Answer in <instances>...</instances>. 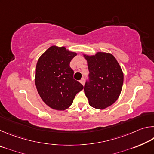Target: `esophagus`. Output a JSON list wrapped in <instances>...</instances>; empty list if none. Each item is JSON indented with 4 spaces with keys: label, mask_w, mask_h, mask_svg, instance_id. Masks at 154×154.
<instances>
[{
    "label": "esophagus",
    "mask_w": 154,
    "mask_h": 154,
    "mask_svg": "<svg viewBox=\"0 0 154 154\" xmlns=\"http://www.w3.org/2000/svg\"><path fill=\"white\" fill-rule=\"evenodd\" d=\"M80 83H82V85H84V83H85V79H84V78H82V79L80 80Z\"/></svg>",
    "instance_id": "1"
}]
</instances>
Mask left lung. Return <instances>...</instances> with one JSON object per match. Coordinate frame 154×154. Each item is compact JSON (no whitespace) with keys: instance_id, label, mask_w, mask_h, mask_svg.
<instances>
[{"instance_id":"left-lung-1","label":"left lung","mask_w":154,"mask_h":154,"mask_svg":"<svg viewBox=\"0 0 154 154\" xmlns=\"http://www.w3.org/2000/svg\"><path fill=\"white\" fill-rule=\"evenodd\" d=\"M87 60L89 79L84 85L85 94L91 106L103 109L118 100L124 82V74L118 61L111 54L98 52L84 55Z\"/></svg>"}]
</instances>
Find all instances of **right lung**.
Instances as JSON below:
<instances>
[{
	"label": "right lung",
	"mask_w": 154,
	"mask_h": 154,
	"mask_svg": "<svg viewBox=\"0 0 154 154\" xmlns=\"http://www.w3.org/2000/svg\"><path fill=\"white\" fill-rule=\"evenodd\" d=\"M77 56L64 47L51 46L38 60L35 84L38 93L47 105L64 111L73 102L75 95L83 86L73 79L70 67L71 60Z\"/></svg>",
	"instance_id": "add662e5"
}]
</instances>
